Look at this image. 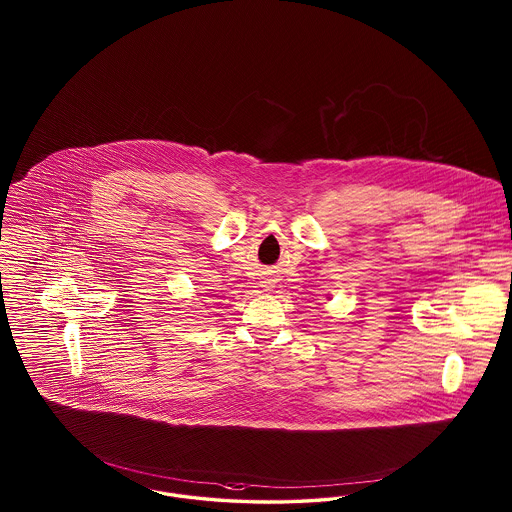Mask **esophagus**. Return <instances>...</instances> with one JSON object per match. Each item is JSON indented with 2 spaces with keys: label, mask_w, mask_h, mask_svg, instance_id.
<instances>
[{
  "label": "esophagus",
  "mask_w": 512,
  "mask_h": 512,
  "mask_svg": "<svg viewBox=\"0 0 512 512\" xmlns=\"http://www.w3.org/2000/svg\"><path fill=\"white\" fill-rule=\"evenodd\" d=\"M265 288H267V290H268V288H270V284H267V286H265Z\"/></svg>",
  "instance_id": "34e87169"
}]
</instances>
